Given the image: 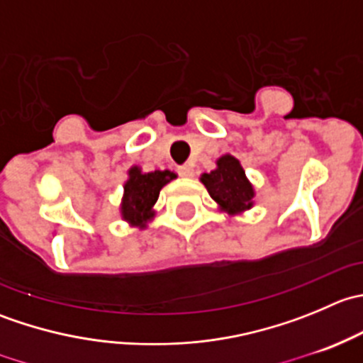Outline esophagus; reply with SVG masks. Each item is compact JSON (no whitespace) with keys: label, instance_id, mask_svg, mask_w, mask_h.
<instances>
[{"label":"esophagus","instance_id":"1","mask_svg":"<svg viewBox=\"0 0 363 363\" xmlns=\"http://www.w3.org/2000/svg\"><path fill=\"white\" fill-rule=\"evenodd\" d=\"M193 174H195V170H193L191 164H182V167H179V175H182V177H193Z\"/></svg>","mask_w":363,"mask_h":363}]
</instances>
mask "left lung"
<instances>
[{
    "label": "left lung",
    "instance_id": "1",
    "mask_svg": "<svg viewBox=\"0 0 363 363\" xmlns=\"http://www.w3.org/2000/svg\"><path fill=\"white\" fill-rule=\"evenodd\" d=\"M202 182L208 195L230 214L246 211L252 205V186L247 182L242 167L233 156L226 155L219 158L218 168L211 174H203Z\"/></svg>",
    "mask_w": 363,
    "mask_h": 363
}]
</instances>
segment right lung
<instances>
[{
    "mask_svg": "<svg viewBox=\"0 0 363 363\" xmlns=\"http://www.w3.org/2000/svg\"><path fill=\"white\" fill-rule=\"evenodd\" d=\"M175 179L170 170H155L142 174L140 168L133 167L130 170V179L124 184V199L121 205L123 218L133 225L144 226L149 218H152V205L158 200L161 188Z\"/></svg>",
    "mask_w": 363,
    "mask_h": 363,
    "instance_id": "obj_1",
    "label": "right lung"
}]
</instances>
